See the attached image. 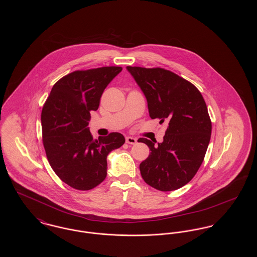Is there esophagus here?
I'll use <instances>...</instances> for the list:
<instances>
[{
	"mask_svg": "<svg viewBox=\"0 0 257 257\" xmlns=\"http://www.w3.org/2000/svg\"><path fill=\"white\" fill-rule=\"evenodd\" d=\"M126 143L129 145H136L137 144V139L133 137H126Z\"/></svg>",
	"mask_w": 257,
	"mask_h": 257,
	"instance_id": "1",
	"label": "esophagus"
}]
</instances>
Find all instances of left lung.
Returning <instances> with one entry per match:
<instances>
[{
  "label": "left lung",
  "instance_id": "1",
  "mask_svg": "<svg viewBox=\"0 0 257 257\" xmlns=\"http://www.w3.org/2000/svg\"><path fill=\"white\" fill-rule=\"evenodd\" d=\"M126 69L147 98L149 116L168 123L162 143L138 141L150 149L140 165L142 177L159 191L177 190L193 179L204 159L212 131L206 103L196 86L171 71Z\"/></svg>",
  "mask_w": 257,
  "mask_h": 257
}]
</instances>
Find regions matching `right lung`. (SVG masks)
<instances>
[{"label": "right lung", "instance_id": "add662e5", "mask_svg": "<svg viewBox=\"0 0 257 257\" xmlns=\"http://www.w3.org/2000/svg\"><path fill=\"white\" fill-rule=\"evenodd\" d=\"M122 70L118 66L74 71L59 80L41 112L42 138L53 171L64 183L87 191L107 176V156L125 143L120 133L94 140L90 110H96L104 89Z\"/></svg>", "mask_w": 257, "mask_h": 257}]
</instances>
